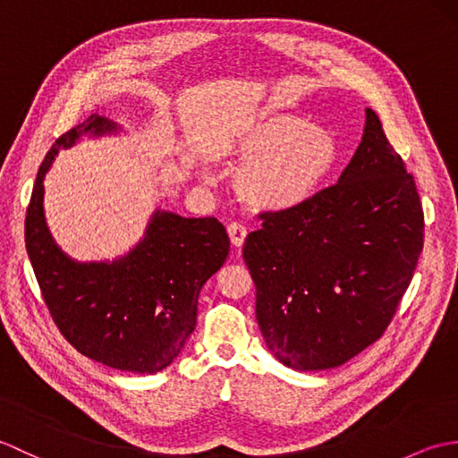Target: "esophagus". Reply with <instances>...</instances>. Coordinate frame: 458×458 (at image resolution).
I'll return each mask as SVG.
<instances>
[{"label":"esophagus","mask_w":458,"mask_h":458,"mask_svg":"<svg viewBox=\"0 0 458 458\" xmlns=\"http://www.w3.org/2000/svg\"><path fill=\"white\" fill-rule=\"evenodd\" d=\"M228 236H230V242L232 246L234 248H242V244H244V240L248 236V230L242 226V224L238 222H232L228 226Z\"/></svg>","instance_id":"esophagus-1"}]
</instances>
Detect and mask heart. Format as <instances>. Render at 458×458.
<instances>
[{
  "label": "heart",
  "instance_id": "1",
  "mask_svg": "<svg viewBox=\"0 0 458 458\" xmlns=\"http://www.w3.org/2000/svg\"><path fill=\"white\" fill-rule=\"evenodd\" d=\"M228 153L242 165L234 189L258 210H293L313 200L333 177L343 149L335 131L295 114L274 112L248 123Z\"/></svg>",
  "mask_w": 458,
  "mask_h": 458
}]
</instances>
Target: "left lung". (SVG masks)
I'll list each match as a JSON object with an SVG mask.
<instances>
[{
    "mask_svg": "<svg viewBox=\"0 0 458 458\" xmlns=\"http://www.w3.org/2000/svg\"><path fill=\"white\" fill-rule=\"evenodd\" d=\"M244 244L256 318L281 364L315 372L384 335L423 250L415 181L366 108L364 135L335 187L261 214Z\"/></svg>",
    "mask_w": 458,
    "mask_h": 458,
    "instance_id": "1",
    "label": "left lung"
}]
</instances>
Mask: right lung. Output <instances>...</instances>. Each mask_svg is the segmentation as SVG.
<instances>
[{"mask_svg": "<svg viewBox=\"0 0 458 458\" xmlns=\"http://www.w3.org/2000/svg\"><path fill=\"white\" fill-rule=\"evenodd\" d=\"M92 114L55 141L37 173L25 218V246L45 305L81 354L123 372L157 374L173 364L197 327L202 285L228 258L230 240L216 218H184L157 208L143 238L112 261H76L48 232L45 174L61 149L82 138L120 133Z\"/></svg>", "mask_w": 458, "mask_h": 458, "instance_id": "1", "label": "right lung"}]
</instances>
